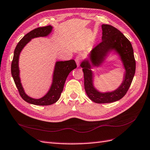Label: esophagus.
I'll return each instance as SVG.
<instances>
[{
    "instance_id": "obj_1",
    "label": "esophagus",
    "mask_w": 150,
    "mask_h": 150,
    "mask_svg": "<svg viewBox=\"0 0 150 150\" xmlns=\"http://www.w3.org/2000/svg\"><path fill=\"white\" fill-rule=\"evenodd\" d=\"M75 61L76 62V64H77V67H79L80 66V64H81V57L80 55H77L75 58Z\"/></svg>"
}]
</instances>
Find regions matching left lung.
I'll return each instance as SVG.
<instances>
[{
  "label": "left lung",
  "instance_id": "1",
  "mask_svg": "<svg viewBox=\"0 0 150 150\" xmlns=\"http://www.w3.org/2000/svg\"><path fill=\"white\" fill-rule=\"evenodd\" d=\"M102 42L90 52L88 58L81 64L84 76V88L89 98L97 103L116 102L126 95L132 83L135 72V61L132 44L119 30L112 25L103 24ZM112 51L119 55L125 70L121 85L114 91L100 92L93 86V73L91 69L99 67Z\"/></svg>",
  "mask_w": 150,
  "mask_h": 150
}]
</instances>
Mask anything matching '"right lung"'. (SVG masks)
Instances as JSON below:
<instances>
[{
    "instance_id": "obj_1",
    "label": "right lung",
    "mask_w": 150,
    "mask_h": 150,
    "mask_svg": "<svg viewBox=\"0 0 150 150\" xmlns=\"http://www.w3.org/2000/svg\"><path fill=\"white\" fill-rule=\"evenodd\" d=\"M53 27L48 25L43 27H38L31 30L25 34L21 40L14 51L13 59L11 63V75L21 97L30 104L36 105H50L55 103L60 98L61 93L63 91L64 83L69 74L73 69L76 68L74 60L65 61H57L55 62L54 70L52 76V82L47 93L40 98L36 99L28 96L24 91L20 77L19 57L24 47L29 41L36 38L46 37L52 33Z\"/></svg>"
}]
</instances>
